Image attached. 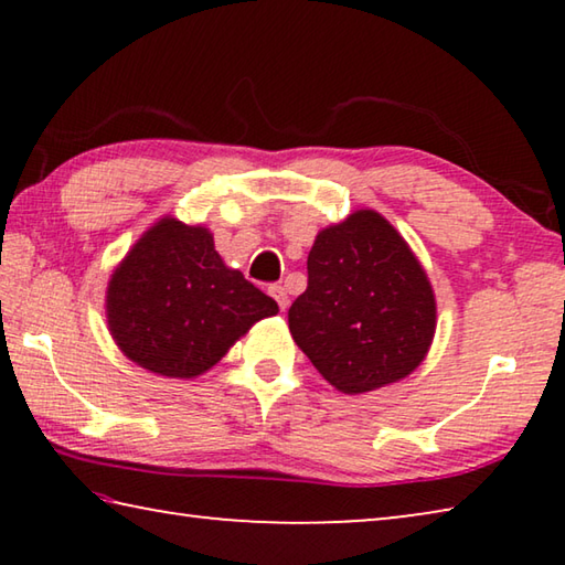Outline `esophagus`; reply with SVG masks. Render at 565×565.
Here are the masks:
<instances>
[{
	"label": "esophagus",
	"mask_w": 565,
	"mask_h": 565,
	"mask_svg": "<svg viewBox=\"0 0 565 565\" xmlns=\"http://www.w3.org/2000/svg\"><path fill=\"white\" fill-rule=\"evenodd\" d=\"M269 294L274 296L276 299V303H279V309L284 311L286 306H289V294H286V289L281 284H274V286H269Z\"/></svg>",
	"instance_id": "obj_1"
}]
</instances>
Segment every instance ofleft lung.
I'll list each match as a JSON object with an SVG mask.
<instances>
[{
    "instance_id": "obj_1",
    "label": "left lung",
    "mask_w": 565,
    "mask_h": 565,
    "mask_svg": "<svg viewBox=\"0 0 565 565\" xmlns=\"http://www.w3.org/2000/svg\"><path fill=\"white\" fill-rule=\"evenodd\" d=\"M289 329L319 374L343 394L408 376L431 347L436 301L426 271L384 216L361 209L323 228Z\"/></svg>"
}]
</instances>
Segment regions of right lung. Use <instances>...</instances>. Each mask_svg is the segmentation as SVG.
I'll return each instance as SVG.
<instances>
[{
  "instance_id": "right-lung-1",
  "label": "right lung",
  "mask_w": 565,
  "mask_h": 565,
  "mask_svg": "<svg viewBox=\"0 0 565 565\" xmlns=\"http://www.w3.org/2000/svg\"><path fill=\"white\" fill-rule=\"evenodd\" d=\"M279 306L228 269L204 226L161 218L111 274L107 319L117 347L159 376L194 379Z\"/></svg>"
}]
</instances>
